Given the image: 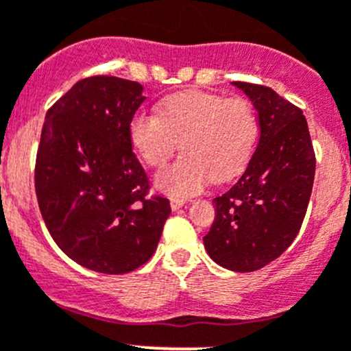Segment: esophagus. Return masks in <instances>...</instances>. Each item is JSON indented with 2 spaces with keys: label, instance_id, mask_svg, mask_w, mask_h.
Masks as SVG:
<instances>
[{
  "label": "esophagus",
  "instance_id": "obj_1",
  "mask_svg": "<svg viewBox=\"0 0 351 351\" xmlns=\"http://www.w3.org/2000/svg\"><path fill=\"white\" fill-rule=\"evenodd\" d=\"M169 204H171L173 210H178L180 207L185 206V200H183V199H171V202H169Z\"/></svg>",
  "mask_w": 351,
  "mask_h": 351
}]
</instances>
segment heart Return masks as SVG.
Wrapping results in <instances>:
<instances>
[{"mask_svg":"<svg viewBox=\"0 0 351 351\" xmlns=\"http://www.w3.org/2000/svg\"><path fill=\"white\" fill-rule=\"evenodd\" d=\"M128 135L149 166L165 165L180 144L183 154L158 171L154 183L168 195L189 197L213 178L223 182L247 166L258 123L247 99L193 90L162 101L158 114L135 113Z\"/></svg>","mask_w":351,"mask_h":351,"instance_id":"heart-1","label":"heart"}]
</instances>
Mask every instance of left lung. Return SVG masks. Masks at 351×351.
I'll return each instance as SVG.
<instances>
[{
    "label": "left lung",
    "instance_id": "1",
    "mask_svg": "<svg viewBox=\"0 0 351 351\" xmlns=\"http://www.w3.org/2000/svg\"><path fill=\"white\" fill-rule=\"evenodd\" d=\"M233 85L254 104L261 135L240 180L213 200L216 217L204 247L219 266L252 273L280 257L300 231L315 154L300 108L264 85Z\"/></svg>",
    "mask_w": 351,
    "mask_h": 351
}]
</instances>
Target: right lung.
Here are the masks:
<instances>
[{
	"instance_id": "right-lung-1",
	"label": "right lung",
	"mask_w": 351,
	"mask_h": 351,
	"mask_svg": "<svg viewBox=\"0 0 351 351\" xmlns=\"http://www.w3.org/2000/svg\"><path fill=\"white\" fill-rule=\"evenodd\" d=\"M138 82L84 78L47 110L36 159V195L58 247L80 266L123 274L151 258L171 214L149 197L128 125L145 97Z\"/></svg>"
}]
</instances>
